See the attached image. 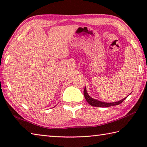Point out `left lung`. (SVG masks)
Wrapping results in <instances>:
<instances>
[{"mask_svg":"<svg viewBox=\"0 0 147 147\" xmlns=\"http://www.w3.org/2000/svg\"><path fill=\"white\" fill-rule=\"evenodd\" d=\"M84 96H85L86 100L90 104L91 106H95V107H102V108H106V107H109V106H116V105H119L121 103L123 102L125 100V99L127 98L126 97L122 99V100L117 101V102H102V101H99L98 100H96V99L93 98L92 97H91L89 95L88 92H87L86 90V88L85 87L84 88Z\"/></svg>","mask_w":147,"mask_h":147,"instance_id":"8db88e82","label":"left lung"}]
</instances>
